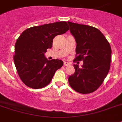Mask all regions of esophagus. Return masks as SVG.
<instances>
[{
  "label": "esophagus",
  "instance_id": "esophagus-1",
  "mask_svg": "<svg viewBox=\"0 0 122 122\" xmlns=\"http://www.w3.org/2000/svg\"><path fill=\"white\" fill-rule=\"evenodd\" d=\"M69 65H70V63L67 62V61H65V62H64V65H65V66H68Z\"/></svg>",
  "mask_w": 122,
  "mask_h": 122
}]
</instances>
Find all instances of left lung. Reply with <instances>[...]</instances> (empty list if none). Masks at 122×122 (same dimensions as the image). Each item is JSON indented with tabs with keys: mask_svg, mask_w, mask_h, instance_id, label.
<instances>
[{
	"mask_svg": "<svg viewBox=\"0 0 122 122\" xmlns=\"http://www.w3.org/2000/svg\"><path fill=\"white\" fill-rule=\"evenodd\" d=\"M68 24L77 43L75 60L83 61L81 68L73 65L75 73L69 76V84L80 93H90L99 88L108 73L110 44L97 28L70 22Z\"/></svg>",
	"mask_w": 122,
	"mask_h": 122,
	"instance_id": "1",
	"label": "left lung"
}]
</instances>
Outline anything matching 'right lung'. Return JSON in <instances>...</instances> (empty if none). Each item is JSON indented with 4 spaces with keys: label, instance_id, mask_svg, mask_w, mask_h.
Listing matches in <instances>:
<instances>
[{
    "label": "right lung",
    "instance_id": "add662e5",
    "mask_svg": "<svg viewBox=\"0 0 122 122\" xmlns=\"http://www.w3.org/2000/svg\"><path fill=\"white\" fill-rule=\"evenodd\" d=\"M67 30L66 22H57L28 28L20 34L15 43L13 59L18 74L26 86L39 89L50 83L63 61L48 60L45 53L52 47L55 36Z\"/></svg>",
    "mask_w": 122,
    "mask_h": 122
}]
</instances>
